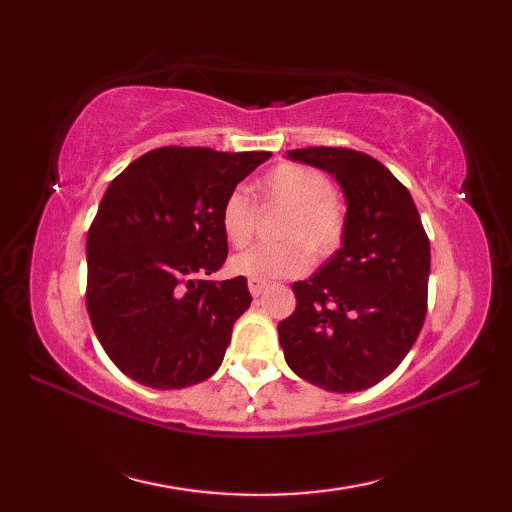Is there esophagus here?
<instances>
[{
  "mask_svg": "<svg viewBox=\"0 0 512 512\" xmlns=\"http://www.w3.org/2000/svg\"><path fill=\"white\" fill-rule=\"evenodd\" d=\"M268 288V281L264 279H248V290L253 297H259Z\"/></svg>",
  "mask_w": 512,
  "mask_h": 512,
  "instance_id": "34e87169",
  "label": "esophagus"
}]
</instances>
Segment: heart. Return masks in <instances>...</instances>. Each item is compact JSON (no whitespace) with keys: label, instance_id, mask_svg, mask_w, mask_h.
<instances>
[{"label":"heart","instance_id":"heart-1","mask_svg":"<svg viewBox=\"0 0 512 512\" xmlns=\"http://www.w3.org/2000/svg\"><path fill=\"white\" fill-rule=\"evenodd\" d=\"M266 202L288 211L279 226L284 242L255 244L231 259L235 275L250 279L297 277L310 266V255L325 259L341 248L347 231L343 202L321 169L281 162L259 182ZM257 206L244 189H233L220 206V226L231 244L242 246L255 233Z\"/></svg>","mask_w":512,"mask_h":512}]
</instances>
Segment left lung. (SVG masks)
<instances>
[{"label": "left lung", "instance_id": "1", "mask_svg": "<svg viewBox=\"0 0 512 512\" xmlns=\"http://www.w3.org/2000/svg\"><path fill=\"white\" fill-rule=\"evenodd\" d=\"M288 158L330 171L347 200L343 246L279 321L292 372L339 394L374 387L407 356L427 314L431 250L405 184L383 162L345 147L292 149Z\"/></svg>", "mask_w": 512, "mask_h": 512}]
</instances>
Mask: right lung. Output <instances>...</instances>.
<instances>
[{
	"label": "right lung",
	"mask_w": 512,
	"mask_h": 512,
	"mask_svg": "<svg viewBox=\"0 0 512 512\" xmlns=\"http://www.w3.org/2000/svg\"><path fill=\"white\" fill-rule=\"evenodd\" d=\"M268 158L169 145L107 187L88 231L85 303L105 354L136 383L182 389L222 365L253 297L246 277L206 279L228 255L220 206Z\"/></svg>",
	"instance_id": "1"
}]
</instances>
